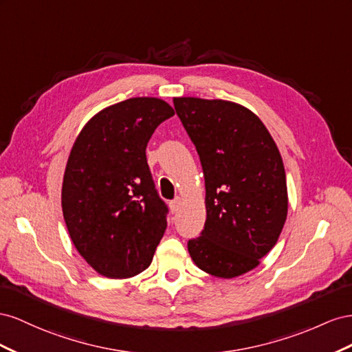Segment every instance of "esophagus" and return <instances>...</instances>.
Wrapping results in <instances>:
<instances>
[{"mask_svg": "<svg viewBox=\"0 0 352 352\" xmlns=\"http://www.w3.org/2000/svg\"><path fill=\"white\" fill-rule=\"evenodd\" d=\"M179 205H182V197H175L174 200H170V202H169L170 212L175 214L177 210H178V208H179Z\"/></svg>", "mask_w": 352, "mask_h": 352, "instance_id": "34e87169", "label": "esophagus"}]
</instances>
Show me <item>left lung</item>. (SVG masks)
I'll return each instance as SVG.
<instances>
[{
  "label": "left lung",
  "instance_id": "left-lung-1",
  "mask_svg": "<svg viewBox=\"0 0 352 352\" xmlns=\"http://www.w3.org/2000/svg\"><path fill=\"white\" fill-rule=\"evenodd\" d=\"M174 106L205 175V228L188 240V254L210 276H242L274 248L286 223L282 156L263 120L242 104L175 97Z\"/></svg>",
  "mask_w": 352,
  "mask_h": 352
}]
</instances>
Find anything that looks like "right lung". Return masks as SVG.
I'll return each instance as SVG.
<instances>
[{
	"label": "right lung",
	"mask_w": 352,
	"mask_h": 352,
	"mask_svg": "<svg viewBox=\"0 0 352 352\" xmlns=\"http://www.w3.org/2000/svg\"><path fill=\"white\" fill-rule=\"evenodd\" d=\"M174 115L156 97L124 100L89 119L70 150L62 186L65 223L79 255L107 278L144 271L165 233L168 208L157 196L146 147Z\"/></svg>",
	"instance_id": "obj_1"
}]
</instances>
